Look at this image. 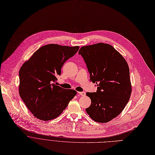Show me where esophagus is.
<instances>
[{
  "mask_svg": "<svg viewBox=\"0 0 155 155\" xmlns=\"http://www.w3.org/2000/svg\"><path fill=\"white\" fill-rule=\"evenodd\" d=\"M78 94H79V95H81V96H85V92H84V91H81V92H78Z\"/></svg>",
  "mask_w": 155,
  "mask_h": 155,
  "instance_id": "obj_1",
  "label": "esophagus"
}]
</instances>
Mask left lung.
<instances>
[{
	"instance_id": "left-lung-1",
	"label": "left lung",
	"mask_w": 155,
	"mask_h": 155,
	"mask_svg": "<svg viewBox=\"0 0 155 155\" xmlns=\"http://www.w3.org/2000/svg\"><path fill=\"white\" fill-rule=\"evenodd\" d=\"M90 73V81L98 86L97 92H87L91 105L85 109L90 118L107 123L117 117L128 103L131 94L127 61L113 46L99 43L79 51Z\"/></svg>"
}]
</instances>
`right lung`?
Returning a JSON list of instances; mask_svg holds the SVG:
<instances>
[{"instance_id": "1", "label": "right lung", "mask_w": 155, "mask_h": 155, "mask_svg": "<svg viewBox=\"0 0 155 155\" xmlns=\"http://www.w3.org/2000/svg\"><path fill=\"white\" fill-rule=\"evenodd\" d=\"M79 46L49 44L36 51L19 70V94L34 117L48 121L57 118L76 96L77 91L55 84L65 61Z\"/></svg>"}]
</instances>
